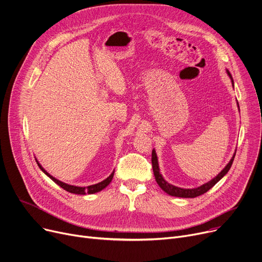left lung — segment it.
Segmentation results:
<instances>
[{
	"mask_svg": "<svg viewBox=\"0 0 262 262\" xmlns=\"http://www.w3.org/2000/svg\"><path fill=\"white\" fill-rule=\"evenodd\" d=\"M227 74L229 75L230 79H231V82H232V85L234 88V81H233V78H232V75L231 73L229 72V70H227ZM237 105H238V102H237ZM238 108H239V105H238ZM235 154H236V150H235ZM235 154L233 155L232 159L230 160V162L227 164L226 167L215 177L214 179H212L211 181H209L208 183H205L204 185L198 187V188H192V189H185V188H181V187H177L174 185H171L169 184L167 181H165L163 176L161 174L160 172V168H159V162H158V157H157V154H156V150L152 149V152H151V163H152V170H154V174H155V178H156V181L158 183V185L160 186V188L163 190V191H165L167 194L171 195V196H177V198H196L199 195H202L204 193H206L209 189H211L214 185H215L219 181H221L227 173L228 171L230 170L231 166H232V163L234 161V157H235Z\"/></svg>",
	"mask_w": 262,
	"mask_h": 262,
	"instance_id": "obj_1",
	"label": "left lung"
}]
</instances>
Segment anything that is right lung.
<instances>
[{"instance_id": "1", "label": "right lung", "mask_w": 262, "mask_h": 262, "mask_svg": "<svg viewBox=\"0 0 262 262\" xmlns=\"http://www.w3.org/2000/svg\"><path fill=\"white\" fill-rule=\"evenodd\" d=\"M35 161H36V163H37V165H38V167L40 168V170H41L46 176H48L54 183H56L58 186H60L62 189H64L66 191H68V192H70V193H74V194H81V195H84V194H86V193H88V194H93V193H96V192L101 191L102 189H104V188L112 182V180H113V178H114V172H115V170H114V171L111 173V176H110L108 178H106L105 180H103V181L100 182V183L94 184V185H91V186H88V187H78V186L69 185V184H67V183H63V182H61V181L55 179L54 177H52L50 173H48V172H47V171L43 169V167L38 163V161H37L36 159H35Z\"/></svg>"}]
</instances>
